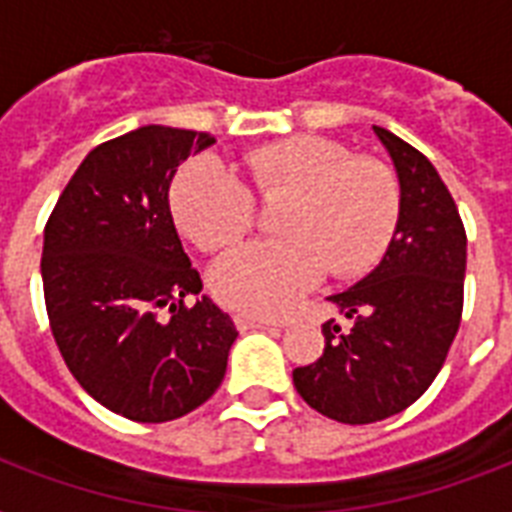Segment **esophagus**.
Masks as SVG:
<instances>
[{
    "mask_svg": "<svg viewBox=\"0 0 512 512\" xmlns=\"http://www.w3.org/2000/svg\"><path fill=\"white\" fill-rule=\"evenodd\" d=\"M236 324H239L241 332H247V329H276V327H281V324H276V321L255 319V316H239V319H236Z\"/></svg>",
    "mask_w": 512,
    "mask_h": 512,
    "instance_id": "obj_1",
    "label": "esophagus"
}]
</instances>
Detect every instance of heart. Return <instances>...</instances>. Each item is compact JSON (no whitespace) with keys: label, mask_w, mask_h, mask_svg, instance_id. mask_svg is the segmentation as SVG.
Segmentation results:
<instances>
[{"label":"heart","mask_w":512,"mask_h":512,"mask_svg":"<svg viewBox=\"0 0 512 512\" xmlns=\"http://www.w3.org/2000/svg\"><path fill=\"white\" fill-rule=\"evenodd\" d=\"M244 180L215 159H193L170 185L177 228L201 249L236 244L257 223V201L284 199L279 239L231 249L212 265V295L249 316H281L324 273L358 279L380 263L401 217V183L388 164L337 140L297 135L249 148Z\"/></svg>","instance_id":"1"}]
</instances>
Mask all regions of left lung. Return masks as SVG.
<instances>
[{
	"label": "left lung",
	"mask_w": 512,
	"mask_h": 512,
	"mask_svg": "<svg viewBox=\"0 0 512 512\" xmlns=\"http://www.w3.org/2000/svg\"><path fill=\"white\" fill-rule=\"evenodd\" d=\"M401 183V217L382 263L329 300L319 361L292 372L297 393L329 420L369 425L404 412L436 380L462 319L468 236L436 167L374 127Z\"/></svg>",
	"instance_id": "8db88e82"
}]
</instances>
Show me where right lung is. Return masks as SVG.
Here are the masks:
<instances>
[{
	"label": "right lung",
	"instance_id": "1",
	"mask_svg": "<svg viewBox=\"0 0 512 512\" xmlns=\"http://www.w3.org/2000/svg\"><path fill=\"white\" fill-rule=\"evenodd\" d=\"M209 132L148 124L92 148L44 225L52 337L76 382L135 422H170L225 377L236 327L201 292L177 239L170 183Z\"/></svg>",
	"mask_w": 512,
	"mask_h": 512
}]
</instances>
